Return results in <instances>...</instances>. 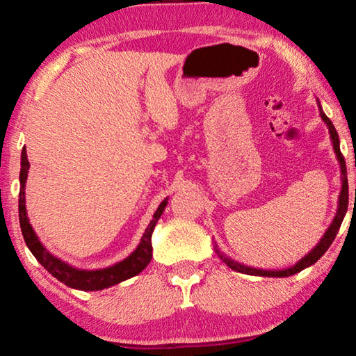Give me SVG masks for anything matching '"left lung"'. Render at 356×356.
Returning a JSON list of instances; mask_svg holds the SVG:
<instances>
[{
    "instance_id": "1",
    "label": "left lung",
    "mask_w": 356,
    "mask_h": 356,
    "mask_svg": "<svg viewBox=\"0 0 356 356\" xmlns=\"http://www.w3.org/2000/svg\"><path fill=\"white\" fill-rule=\"evenodd\" d=\"M318 102V108H319V115L321 120L324 121V124L327 126L329 134H330V143H332V149L335 152V157L339 160V167H340V181H342V186H340V194H339V201H337V212L330 222V225L327 227V230L324 232V235L321 240L318 241L313 250H311L308 254H305L298 262H295L291 267H286V269H259V267H252V266H246L241 264L235 259H232L230 256H227L225 252L220 251V248L217 246V243L213 241V250H216L217 256L225 262V264L230 267V269L241 272V274H248V275H259V277H290L298 274L300 270L306 269V267L313 266L316 261L319 259L321 256L324 254L325 251L329 250V246L332 245L335 235H337L340 225H342L345 213H347V207H348V181H347V167H345V160L342 157V152H340V140H339V134L335 131L332 121H330L325 113L323 111V106H321V102Z\"/></svg>"
}]
</instances>
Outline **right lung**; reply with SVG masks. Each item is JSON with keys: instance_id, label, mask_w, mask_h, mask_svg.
I'll list each match as a JSON object with an SVG mask.
<instances>
[{"instance_id": "obj_1", "label": "right lung", "mask_w": 356, "mask_h": 356, "mask_svg": "<svg viewBox=\"0 0 356 356\" xmlns=\"http://www.w3.org/2000/svg\"><path fill=\"white\" fill-rule=\"evenodd\" d=\"M29 168L31 163L27 160L26 147L22 149L21 154V175H19V183H21V189H19V222H21V230L24 241L35 259L50 272V274L58 279L63 284L71 286V289L82 290V291H99L104 289H110L116 284L131 279V277L138 275L139 272H143L147 264L152 259V233L154 228L157 225L160 216H162L165 207L168 204V197H165L157 211L154 212L152 220L149 222L147 228H145L143 238H140L139 245L136 246V250L131 252L128 257H124L123 261L115 262L104 269H79V267L71 266L70 262L60 259L55 254H51L50 251L43 246L40 238L37 236L35 230L31 225V220L27 217V207H26V181Z\"/></svg>"}]
</instances>
